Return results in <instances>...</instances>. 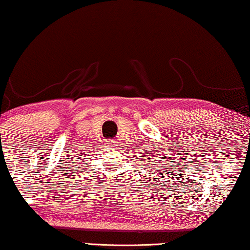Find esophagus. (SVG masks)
<instances>
[{
  "mask_svg": "<svg viewBox=\"0 0 250 250\" xmlns=\"http://www.w3.org/2000/svg\"><path fill=\"white\" fill-rule=\"evenodd\" d=\"M106 144L109 145V146H112V147H114L115 145H117V143H115V140H114V139H110V140H107V141H106Z\"/></svg>",
  "mask_w": 250,
  "mask_h": 250,
  "instance_id": "1",
  "label": "esophagus"
}]
</instances>
